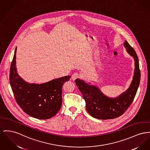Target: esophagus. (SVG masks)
I'll return each instance as SVG.
<instances>
[{
	"label": "esophagus",
	"instance_id": "obj_1",
	"mask_svg": "<svg viewBox=\"0 0 150 150\" xmlns=\"http://www.w3.org/2000/svg\"><path fill=\"white\" fill-rule=\"evenodd\" d=\"M80 77L79 74L77 73V72H75L74 74H72V76H71V79L73 80H75V79H76L77 78H79Z\"/></svg>",
	"mask_w": 150,
	"mask_h": 150
}]
</instances>
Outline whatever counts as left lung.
<instances>
[{"mask_svg": "<svg viewBox=\"0 0 150 150\" xmlns=\"http://www.w3.org/2000/svg\"><path fill=\"white\" fill-rule=\"evenodd\" d=\"M127 53L135 60V70L132 82L126 92L116 98H109L103 95L98 88L90 86L83 80L76 79L75 83L86 101L89 115L99 120H109L123 115L132 104L137 93L141 80L139 59L135 50L126 41L124 43Z\"/></svg>", "mask_w": 150, "mask_h": 150, "instance_id": "8db88e82", "label": "left lung"}]
</instances>
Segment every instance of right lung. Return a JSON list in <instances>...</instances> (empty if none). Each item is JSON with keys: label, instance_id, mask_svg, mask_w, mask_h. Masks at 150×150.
Returning a JSON list of instances; mask_svg holds the SVG:
<instances>
[{"label": "right lung", "instance_id": "add662e5", "mask_svg": "<svg viewBox=\"0 0 150 150\" xmlns=\"http://www.w3.org/2000/svg\"><path fill=\"white\" fill-rule=\"evenodd\" d=\"M16 48L9 71V83L16 101L27 115L40 120L49 119L60 110L62 87L71 76H63L41 84L28 83L17 72Z\"/></svg>", "mask_w": 150, "mask_h": 150}]
</instances>
